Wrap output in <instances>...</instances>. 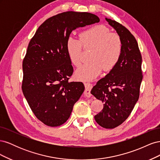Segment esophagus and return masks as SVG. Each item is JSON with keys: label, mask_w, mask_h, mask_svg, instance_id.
Returning a JSON list of instances; mask_svg holds the SVG:
<instances>
[{"label": "esophagus", "mask_w": 160, "mask_h": 160, "mask_svg": "<svg viewBox=\"0 0 160 160\" xmlns=\"http://www.w3.org/2000/svg\"><path fill=\"white\" fill-rule=\"evenodd\" d=\"M85 87V90L84 91V95L87 98H90L91 96V94L90 93V91L93 88V84L91 83L90 82H85L84 83Z\"/></svg>", "instance_id": "obj_1"}]
</instances>
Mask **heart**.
Wrapping results in <instances>:
<instances>
[{
    "mask_svg": "<svg viewBox=\"0 0 160 160\" xmlns=\"http://www.w3.org/2000/svg\"><path fill=\"white\" fill-rule=\"evenodd\" d=\"M80 39L69 36L67 39L66 49L70 61L78 66L81 62L82 43L85 47H93L90 52V62L82 65L75 71L77 79L93 80L103 69H113L119 62L122 52V41L116 33H111L104 25H95L80 34Z\"/></svg>",
    "mask_w": 160,
    "mask_h": 160,
    "instance_id": "1",
    "label": "heart"
}]
</instances>
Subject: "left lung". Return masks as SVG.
I'll list each match as a JSON object with an SVG mask.
<instances>
[{"label": "left lung", "instance_id": "left-lung-1", "mask_svg": "<svg viewBox=\"0 0 160 160\" xmlns=\"http://www.w3.org/2000/svg\"><path fill=\"white\" fill-rule=\"evenodd\" d=\"M122 41V52L118 64L92 88L91 93L103 103L95 115L100 126L113 129L129 117L139 99L142 81V61L138 42L128 29L119 22L105 18Z\"/></svg>", "mask_w": 160, "mask_h": 160}]
</instances>
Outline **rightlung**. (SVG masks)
<instances>
[{
  "label": "right lung",
  "instance_id": "right-lung-1",
  "mask_svg": "<svg viewBox=\"0 0 160 160\" xmlns=\"http://www.w3.org/2000/svg\"><path fill=\"white\" fill-rule=\"evenodd\" d=\"M95 14L67 11L48 18L38 27L23 60L22 89L37 118L57 127L67 122L85 90L82 82H69L73 68L67 39L77 28L99 22Z\"/></svg>",
  "mask_w": 160,
  "mask_h": 160
}]
</instances>
